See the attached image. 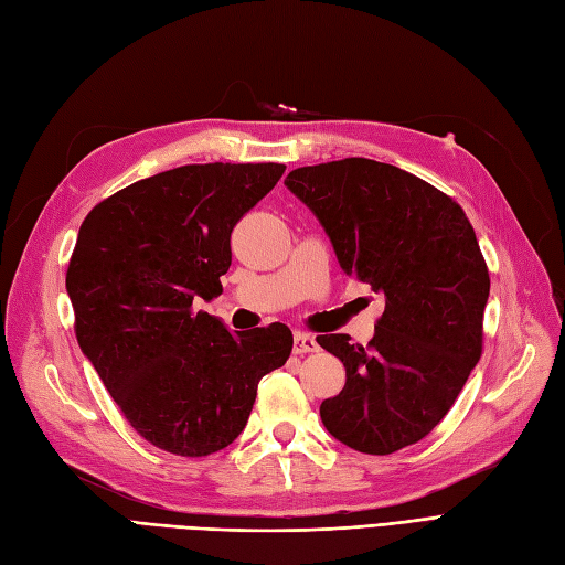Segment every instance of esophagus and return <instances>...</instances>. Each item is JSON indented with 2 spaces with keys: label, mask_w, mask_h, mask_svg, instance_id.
Returning a JSON list of instances; mask_svg holds the SVG:
<instances>
[{
  "label": "esophagus",
  "mask_w": 565,
  "mask_h": 565,
  "mask_svg": "<svg viewBox=\"0 0 565 565\" xmlns=\"http://www.w3.org/2000/svg\"><path fill=\"white\" fill-rule=\"evenodd\" d=\"M319 350V342L315 335L309 333H296L294 338V352L296 354H309V352H317Z\"/></svg>",
  "instance_id": "esophagus-1"
}]
</instances>
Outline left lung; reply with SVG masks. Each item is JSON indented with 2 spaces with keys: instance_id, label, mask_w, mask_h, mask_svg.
<instances>
[{
  "instance_id": "1",
  "label": "left lung",
  "mask_w": 565,
  "mask_h": 565,
  "mask_svg": "<svg viewBox=\"0 0 565 565\" xmlns=\"http://www.w3.org/2000/svg\"><path fill=\"white\" fill-rule=\"evenodd\" d=\"M348 277L385 296L373 340L317 335L344 366L321 423L359 452L390 455L444 420L481 359L488 267L460 204L417 175L363 157L290 171Z\"/></svg>"
}]
</instances>
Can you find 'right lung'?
I'll use <instances>...</instances> for the list:
<instances>
[{
	"mask_svg": "<svg viewBox=\"0 0 565 565\" xmlns=\"http://www.w3.org/2000/svg\"><path fill=\"white\" fill-rule=\"evenodd\" d=\"M284 163H190L103 199L67 265L75 333L126 420L183 458L230 446L258 382L284 366L288 326L230 333L196 309L223 294L230 234L279 183Z\"/></svg>",
	"mask_w": 565,
	"mask_h": 565,
	"instance_id": "add662e5",
	"label": "right lung"
}]
</instances>
